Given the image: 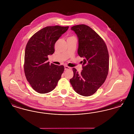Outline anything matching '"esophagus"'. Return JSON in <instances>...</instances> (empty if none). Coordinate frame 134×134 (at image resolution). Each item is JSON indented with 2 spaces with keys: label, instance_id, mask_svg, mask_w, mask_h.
<instances>
[{
  "label": "esophagus",
  "instance_id": "1",
  "mask_svg": "<svg viewBox=\"0 0 134 134\" xmlns=\"http://www.w3.org/2000/svg\"><path fill=\"white\" fill-rule=\"evenodd\" d=\"M64 68H65V70H69L71 69L70 67L68 66H64Z\"/></svg>",
  "mask_w": 134,
  "mask_h": 134
}]
</instances>
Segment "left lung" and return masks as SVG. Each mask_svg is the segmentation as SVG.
<instances>
[{
	"mask_svg": "<svg viewBox=\"0 0 134 134\" xmlns=\"http://www.w3.org/2000/svg\"><path fill=\"white\" fill-rule=\"evenodd\" d=\"M71 30L78 38V54L84 58L79 73L72 69L74 75L70 80L78 94L84 96L93 94L104 82L108 74L109 55L104 41L89 26L79 25Z\"/></svg>",
	"mask_w": 134,
	"mask_h": 134,
	"instance_id": "left-lung-1",
	"label": "left lung"
}]
</instances>
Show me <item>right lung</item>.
<instances>
[{"label":"right lung","mask_w":134,"mask_h":134,"mask_svg":"<svg viewBox=\"0 0 134 134\" xmlns=\"http://www.w3.org/2000/svg\"><path fill=\"white\" fill-rule=\"evenodd\" d=\"M69 26H49L35 33L25 49L24 71L32 88L39 93H47L56 87L64 70V66L50 64L48 56L52 55L56 41Z\"/></svg>","instance_id":"obj_1"}]
</instances>
